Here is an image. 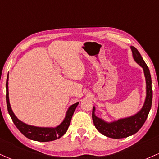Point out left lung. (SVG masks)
Returning <instances> with one entry per match:
<instances>
[{
    "instance_id": "8db88e82",
    "label": "left lung",
    "mask_w": 159,
    "mask_h": 159,
    "mask_svg": "<svg viewBox=\"0 0 159 159\" xmlns=\"http://www.w3.org/2000/svg\"><path fill=\"white\" fill-rule=\"evenodd\" d=\"M132 56L134 61L143 68L144 76L147 84V95L145 101L142 108L135 114L129 117L122 118L113 122H106L105 120L98 117L95 114L96 107H93L92 118L93 124L96 129L103 135L114 139L127 138V137L135 134L140 130L145 123L149 111L152 106V79H151L149 69L142 58L141 55L134 46H131Z\"/></svg>"
}]
</instances>
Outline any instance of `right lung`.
Masks as SVG:
<instances>
[{"instance_id":"add662e5","label":"right lung","mask_w":159,"mask_h":159,"mask_svg":"<svg viewBox=\"0 0 159 159\" xmlns=\"http://www.w3.org/2000/svg\"><path fill=\"white\" fill-rule=\"evenodd\" d=\"M8 81H9V75H7L6 89H7V110H8L9 114L10 115L12 118V122L17 129L29 139L36 140L39 142H48L52 140H57L58 138H61L63 134L68 130V128L70 124L71 120H72V115H73L75 110L79 102L71 105L66 113V116L63 122L59 125L56 127H38L34 125H30L23 123L22 121L19 120L16 116L15 114L11 108L10 99H9V88H8Z\"/></svg>"}]
</instances>
